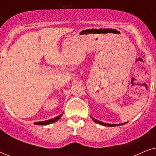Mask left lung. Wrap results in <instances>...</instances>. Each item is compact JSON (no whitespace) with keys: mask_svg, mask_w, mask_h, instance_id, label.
<instances>
[{"mask_svg":"<svg viewBox=\"0 0 156 156\" xmlns=\"http://www.w3.org/2000/svg\"><path fill=\"white\" fill-rule=\"evenodd\" d=\"M91 118L92 119V120L94 121L96 123H99V124H100V125L104 126H108V127H114V126H122V125L126 124V123H127V122H125V123H119V124H112V123H106L102 122V121H98L97 119H95L94 118H93V117H91Z\"/></svg>","mask_w":156,"mask_h":156,"instance_id":"obj_1","label":"left lung"}]
</instances>
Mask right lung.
Here are the masks:
<instances>
[{
    "instance_id": "1",
    "label": "right lung",
    "mask_w": 156,
    "mask_h": 156,
    "mask_svg": "<svg viewBox=\"0 0 156 156\" xmlns=\"http://www.w3.org/2000/svg\"><path fill=\"white\" fill-rule=\"evenodd\" d=\"M62 114H63V113L62 114L59 115V116L55 117V118H54V119H50V120L44 121H39V122H35V123H34V124H35V125H42V126H45V125L50 124V123L56 122V121H58L59 119L61 118L62 116Z\"/></svg>"
}]
</instances>
